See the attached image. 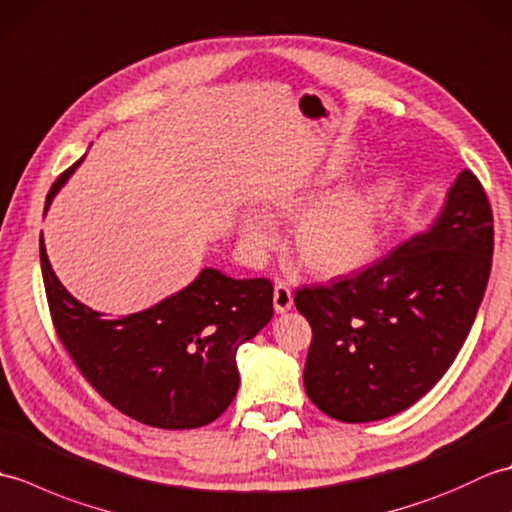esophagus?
Instances as JSON below:
<instances>
[{
    "label": "esophagus",
    "instance_id": "1",
    "mask_svg": "<svg viewBox=\"0 0 512 512\" xmlns=\"http://www.w3.org/2000/svg\"><path fill=\"white\" fill-rule=\"evenodd\" d=\"M273 301H275L277 312H288L292 308V290H290L286 281H277V284H275Z\"/></svg>",
    "mask_w": 512,
    "mask_h": 512
}]
</instances>
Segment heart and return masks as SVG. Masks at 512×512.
<instances>
[{
  "mask_svg": "<svg viewBox=\"0 0 512 512\" xmlns=\"http://www.w3.org/2000/svg\"><path fill=\"white\" fill-rule=\"evenodd\" d=\"M341 178V169H330L308 184L279 189L270 195V209L279 217H299L321 202ZM242 237L253 253H266L277 242L275 222L264 213H246ZM376 246L378 193L372 187L336 195L303 215L295 228L299 262L317 275H343L361 268L374 257Z\"/></svg>",
  "mask_w": 512,
  "mask_h": 512,
  "instance_id": "obj_1",
  "label": "heart"
}]
</instances>
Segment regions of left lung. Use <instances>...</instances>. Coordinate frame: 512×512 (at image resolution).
I'll use <instances>...</instances> for the list:
<instances>
[{
	"label": "left lung",
	"instance_id": "obj_1",
	"mask_svg": "<svg viewBox=\"0 0 512 512\" xmlns=\"http://www.w3.org/2000/svg\"><path fill=\"white\" fill-rule=\"evenodd\" d=\"M493 211L464 169L427 233L328 286H303L308 398L330 418L372 422L438 383L471 332L491 275Z\"/></svg>",
	"mask_w": 512,
	"mask_h": 512
}]
</instances>
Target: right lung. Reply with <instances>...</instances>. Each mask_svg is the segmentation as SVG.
Segmentation results:
<instances>
[{"instance_id":"add662e5","label":"right lung","mask_w":512,"mask_h":512,"mask_svg":"<svg viewBox=\"0 0 512 512\" xmlns=\"http://www.w3.org/2000/svg\"><path fill=\"white\" fill-rule=\"evenodd\" d=\"M81 160L52 184L46 211ZM39 257L54 330L76 369L112 407L158 429H195L222 416L239 387L237 347L273 319L268 279H233L204 268L156 306L105 319L63 288L43 237Z\"/></svg>"}]
</instances>
